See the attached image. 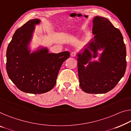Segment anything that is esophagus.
<instances>
[{
	"instance_id": "esophagus-1",
	"label": "esophagus",
	"mask_w": 131,
	"mask_h": 131,
	"mask_svg": "<svg viewBox=\"0 0 131 131\" xmlns=\"http://www.w3.org/2000/svg\"><path fill=\"white\" fill-rule=\"evenodd\" d=\"M76 55H77V53H76L75 52H72L71 53V56L72 57H74V56H75Z\"/></svg>"
}]
</instances>
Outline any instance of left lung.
Returning a JSON list of instances; mask_svg holds the SVG:
<instances>
[{"mask_svg": "<svg viewBox=\"0 0 131 131\" xmlns=\"http://www.w3.org/2000/svg\"><path fill=\"white\" fill-rule=\"evenodd\" d=\"M92 22L94 37L77 54L79 85L86 93H105L112 90L124 77L126 46L120 30L108 19L95 16ZM97 56L98 61H91Z\"/></svg>", "mask_w": 131, "mask_h": 131, "instance_id": "8db88e82", "label": "left lung"}]
</instances>
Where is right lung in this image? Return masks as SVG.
<instances>
[{
  "mask_svg": "<svg viewBox=\"0 0 131 131\" xmlns=\"http://www.w3.org/2000/svg\"><path fill=\"white\" fill-rule=\"evenodd\" d=\"M40 22L39 19H32L16 30L6 51V70L10 79L20 91L34 94L45 93L53 88L61 65L70 55L68 51L49 53L42 46L31 50L35 26Z\"/></svg>",
  "mask_w": 131,
  "mask_h": 131,
  "instance_id": "add662e5",
  "label": "right lung"
}]
</instances>
